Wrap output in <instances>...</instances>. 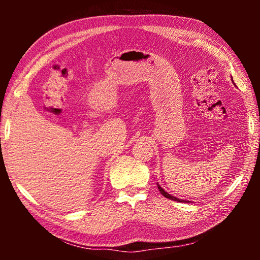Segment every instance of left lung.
Wrapping results in <instances>:
<instances>
[{
    "instance_id": "1",
    "label": "left lung",
    "mask_w": 260,
    "mask_h": 260,
    "mask_svg": "<svg viewBox=\"0 0 260 260\" xmlns=\"http://www.w3.org/2000/svg\"><path fill=\"white\" fill-rule=\"evenodd\" d=\"M157 187H158V189H159V191H160L161 195L164 196V197H166V199H169V200H173V201H177V202H186V203H189L188 201L180 200V199H177V197H174V196H172V195H170V193L167 192V191H165L164 189H162V188H161V187H160L159 184H158V183H157Z\"/></svg>"
}]
</instances>
